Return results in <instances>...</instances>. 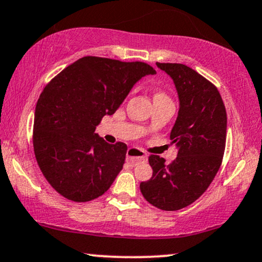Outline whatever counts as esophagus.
Instances as JSON below:
<instances>
[{"label":"esophagus","instance_id":"esophagus-1","mask_svg":"<svg viewBox=\"0 0 262 262\" xmlns=\"http://www.w3.org/2000/svg\"><path fill=\"white\" fill-rule=\"evenodd\" d=\"M127 160L130 162L132 164L135 165L137 163H139V162L146 161L147 155L138 147H129L127 151Z\"/></svg>","mask_w":262,"mask_h":262}]
</instances>
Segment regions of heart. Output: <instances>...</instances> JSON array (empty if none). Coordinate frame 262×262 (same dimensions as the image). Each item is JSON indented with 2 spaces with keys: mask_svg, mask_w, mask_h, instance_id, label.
<instances>
[{
  "mask_svg": "<svg viewBox=\"0 0 262 262\" xmlns=\"http://www.w3.org/2000/svg\"><path fill=\"white\" fill-rule=\"evenodd\" d=\"M155 98H167V95L163 94V93H157V94L155 95Z\"/></svg>",
  "mask_w": 262,
  "mask_h": 262,
  "instance_id": "b5f03b06",
  "label": "heart"
}]
</instances>
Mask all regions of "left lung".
<instances>
[{
  "instance_id": "left-lung-1",
  "label": "left lung",
  "mask_w": 262,
  "mask_h": 262,
  "mask_svg": "<svg viewBox=\"0 0 262 262\" xmlns=\"http://www.w3.org/2000/svg\"><path fill=\"white\" fill-rule=\"evenodd\" d=\"M173 79L179 112L170 132L178 150L173 163L151 155L150 180L140 184L148 203L162 210H179L198 200L219 170L226 144L227 116L216 87L184 64L156 62Z\"/></svg>"
}]
</instances>
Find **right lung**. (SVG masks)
<instances>
[{
  "label": "right lung",
  "mask_w": 262,
  "mask_h": 262,
  "mask_svg": "<svg viewBox=\"0 0 262 262\" xmlns=\"http://www.w3.org/2000/svg\"><path fill=\"white\" fill-rule=\"evenodd\" d=\"M156 71L145 62L84 57L46 85L36 104L34 150L55 191L74 202L95 200L122 170L127 145L94 133L138 81Z\"/></svg>",
  "instance_id": "right-lung-1"
}]
</instances>
